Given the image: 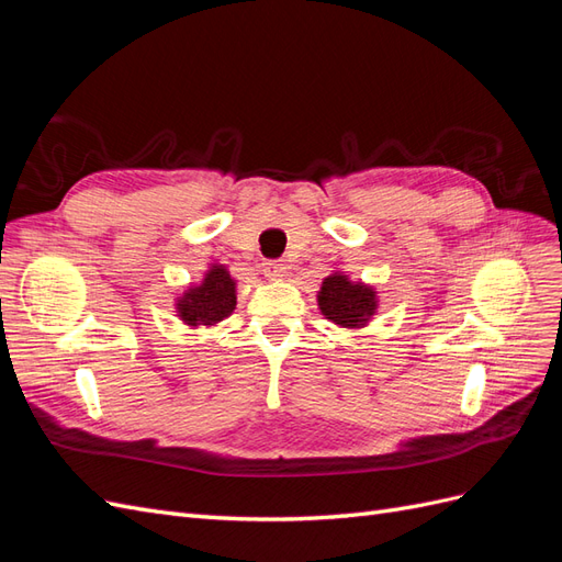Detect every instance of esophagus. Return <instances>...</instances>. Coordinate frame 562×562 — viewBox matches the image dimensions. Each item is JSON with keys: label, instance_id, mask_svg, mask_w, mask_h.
<instances>
[{"label": "esophagus", "instance_id": "esophagus-1", "mask_svg": "<svg viewBox=\"0 0 562 562\" xmlns=\"http://www.w3.org/2000/svg\"><path fill=\"white\" fill-rule=\"evenodd\" d=\"M262 271H265V277L271 279V281H281L288 274L285 267L281 262H265Z\"/></svg>", "mask_w": 562, "mask_h": 562}]
</instances>
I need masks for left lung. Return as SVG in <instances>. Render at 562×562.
<instances>
[{
  "mask_svg": "<svg viewBox=\"0 0 562 562\" xmlns=\"http://www.w3.org/2000/svg\"><path fill=\"white\" fill-rule=\"evenodd\" d=\"M318 310L339 328L359 330L378 312V291L363 281H351L345 271H333L323 279L316 295Z\"/></svg>",
  "mask_w": 562,
  "mask_h": 562,
  "instance_id": "8db88e82",
  "label": "left lung"
}]
</instances>
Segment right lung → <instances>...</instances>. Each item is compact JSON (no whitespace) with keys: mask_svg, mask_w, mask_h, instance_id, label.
<instances>
[{"mask_svg":"<svg viewBox=\"0 0 562 562\" xmlns=\"http://www.w3.org/2000/svg\"><path fill=\"white\" fill-rule=\"evenodd\" d=\"M236 310V281L225 265L213 262L203 279L187 285L176 300V312L184 326H215Z\"/></svg>","mask_w":562,"mask_h":562,"instance_id":"add662e5","label":"right lung"}]
</instances>
